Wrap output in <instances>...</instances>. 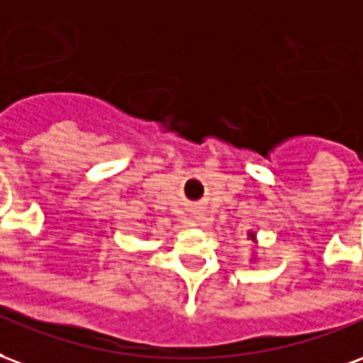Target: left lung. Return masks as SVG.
Instances as JSON below:
<instances>
[{
	"instance_id": "8db88e82",
	"label": "left lung",
	"mask_w": 363,
	"mask_h": 363,
	"mask_svg": "<svg viewBox=\"0 0 363 363\" xmlns=\"http://www.w3.org/2000/svg\"><path fill=\"white\" fill-rule=\"evenodd\" d=\"M251 240H255V236H253V234H251Z\"/></svg>"
}]
</instances>
